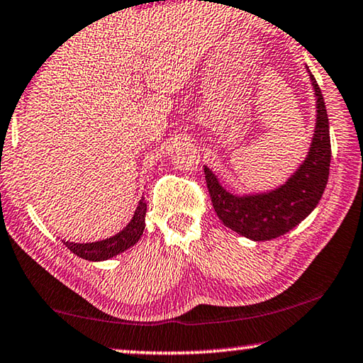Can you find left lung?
Listing matches in <instances>:
<instances>
[{
  "label": "left lung",
  "instance_id": "1",
  "mask_svg": "<svg viewBox=\"0 0 363 363\" xmlns=\"http://www.w3.org/2000/svg\"><path fill=\"white\" fill-rule=\"evenodd\" d=\"M306 72L316 98V123L306 157L285 183L267 191L235 194L225 190L216 173L204 165L208 190L220 223L255 242L280 238L296 228L314 211L328 185L330 165L328 111L321 90L308 67Z\"/></svg>",
  "mask_w": 363,
  "mask_h": 363
}]
</instances>
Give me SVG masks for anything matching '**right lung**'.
<instances>
[{"label":"right lung","instance_id":"add662e5","mask_svg":"<svg viewBox=\"0 0 363 363\" xmlns=\"http://www.w3.org/2000/svg\"><path fill=\"white\" fill-rule=\"evenodd\" d=\"M145 213H147V203L143 196L139 199L138 208H135L134 216L130 218L128 224L119 230L118 234L111 235V238L96 240V242H70V240H64V244L70 249L73 254L82 257V259L90 262H103L109 260L113 257L119 255L121 252L128 250L133 247L138 240L143 238L145 229Z\"/></svg>","mask_w":363,"mask_h":363}]
</instances>
